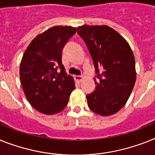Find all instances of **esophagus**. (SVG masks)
Instances as JSON below:
<instances>
[{"label": "esophagus", "mask_w": 155, "mask_h": 155, "mask_svg": "<svg viewBox=\"0 0 155 155\" xmlns=\"http://www.w3.org/2000/svg\"><path fill=\"white\" fill-rule=\"evenodd\" d=\"M74 78H75V81H77L78 83H80V82L83 80V77H82V76H80V75H75Z\"/></svg>", "instance_id": "34e87169"}]
</instances>
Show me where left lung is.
<instances>
[{"mask_svg":"<svg viewBox=\"0 0 155 155\" xmlns=\"http://www.w3.org/2000/svg\"><path fill=\"white\" fill-rule=\"evenodd\" d=\"M77 32L87 45L97 74L95 91L87 95L88 106L101 116L113 115L124 107L136 83L133 52L109 26L83 25Z\"/></svg>","mask_w":155,"mask_h":155,"instance_id":"8db88e82","label":"left lung"}]
</instances>
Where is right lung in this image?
Here are the masks:
<instances>
[{"mask_svg": "<svg viewBox=\"0 0 155 155\" xmlns=\"http://www.w3.org/2000/svg\"><path fill=\"white\" fill-rule=\"evenodd\" d=\"M76 27L53 26L38 35L23 53L19 77L31 106L46 115L61 112L74 89L73 77L62 64V50Z\"/></svg>", "mask_w": 155, "mask_h": 155, "instance_id": "1", "label": "right lung"}]
</instances>
